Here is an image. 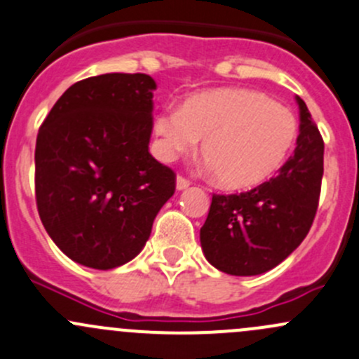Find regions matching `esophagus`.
<instances>
[{
  "label": "esophagus",
  "mask_w": 359,
  "mask_h": 359,
  "mask_svg": "<svg viewBox=\"0 0 359 359\" xmlns=\"http://www.w3.org/2000/svg\"><path fill=\"white\" fill-rule=\"evenodd\" d=\"M189 180L187 179H184V177H177V180H175V187H177V191H184V189H187V187H189Z\"/></svg>",
  "instance_id": "1"
}]
</instances>
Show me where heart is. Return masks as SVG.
Wrapping results in <instances>:
<instances>
[{
  "instance_id": "1",
  "label": "heart",
  "mask_w": 359,
  "mask_h": 359,
  "mask_svg": "<svg viewBox=\"0 0 359 359\" xmlns=\"http://www.w3.org/2000/svg\"><path fill=\"white\" fill-rule=\"evenodd\" d=\"M165 159L191 153L203 139V161L217 184L248 191L267 182L295 146L299 125L288 107L250 88H217L191 95L180 109L154 118Z\"/></svg>"
}]
</instances>
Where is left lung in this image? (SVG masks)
Segmentation results:
<instances>
[{
  "instance_id": "left-lung-1",
  "label": "left lung",
  "mask_w": 359,
  "mask_h": 359,
  "mask_svg": "<svg viewBox=\"0 0 359 359\" xmlns=\"http://www.w3.org/2000/svg\"><path fill=\"white\" fill-rule=\"evenodd\" d=\"M300 130L293 154L274 179L241 194H213L200 231L206 260L233 276H257L283 262L313 226L323 179L325 144L297 97Z\"/></svg>"
}]
</instances>
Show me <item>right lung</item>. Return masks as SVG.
<instances>
[{
    "instance_id": "add662e5",
    "label": "right lung",
    "mask_w": 359,
    "mask_h": 359,
    "mask_svg": "<svg viewBox=\"0 0 359 359\" xmlns=\"http://www.w3.org/2000/svg\"><path fill=\"white\" fill-rule=\"evenodd\" d=\"M149 74L93 76L62 93L36 139V203L46 233L74 262L114 269L139 255L175 173L149 153Z\"/></svg>"
}]
</instances>
